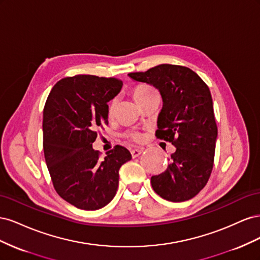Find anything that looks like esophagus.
<instances>
[{
	"label": "esophagus",
	"mask_w": 260,
	"mask_h": 260,
	"mask_svg": "<svg viewBox=\"0 0 260 260\" xmlns=\"http://www.w3.org/2000/svg\"><path fill=\"white\" fill-rule=\"evenodd\" d=\"M143 152V148H135V149H131V155L133 158H136V157L140 156Z\"/></svg>",
	"instance_id": "esophagus-1"
}]
</instances>
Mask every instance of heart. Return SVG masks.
Listing matches in <instances>:
<instances>
[{"mask_svg": "<svg viewBox=\"0 0 260 260\" xmlns=\"http://www.w3.org/2000/svg\"><path fill=\"white\" fill-rule=\"evenodd\" d=\"M157 92L153 86L151 85H147V84H139L137 85L135 90H133V96H135L136 101L139 102L142 99L151 95V94ZM115 106H116V100H113L111 102V104H109V107H108V115L112 116L114 111H115ZM131 138L135 140V141H140L141 140V135L140 133H132L131 135Z\"/></svg>", "mask_w": 260, "mask_h": 260, "instance_id": "1", "label": "heart"}]
</instances>
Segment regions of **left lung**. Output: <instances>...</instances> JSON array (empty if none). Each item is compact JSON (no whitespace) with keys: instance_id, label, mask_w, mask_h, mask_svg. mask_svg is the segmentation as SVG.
Segmentation results:
<instances>
[{"instance_id":"left-lung-1","label":"left lung","mask_w":260,"mask_h":260,"mask_svg":"<svg viewBox=\"0 0 260 260\" xmlns=\"http://www.w3.org/2000/svg\"><path fill=\"white\" fill-rule=\"evenodd\" d=\"M128 76L159 91L162 108L156 137L176 146L166 171L151 178L154 191L169 202L193 199L214 166L218 130L208 86L190 68L169 64Z\"/></svg>"}]
</instances>
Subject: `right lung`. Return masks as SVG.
Returning a JSON list of instances; mask_svg holds the SVG:
<instances>
[{"mask_svg":"<svg viewBox=\"0 0 260 260\" xmlns=\"http://www.w3.org/2000/svg\"><path fill=\"white\" fill-rule=\"evenodd\" d=\"M122 88L116 78L80 75L53 86L43 109V149L57 194L77 208L96 210L117 192L119 169L132 158L116 145L104 159L92 147L108 123V102Z\"/></svg>","mask_w":260,"mask_h":260,"instance_id":"1","label":"right lung"}]
</instances>
